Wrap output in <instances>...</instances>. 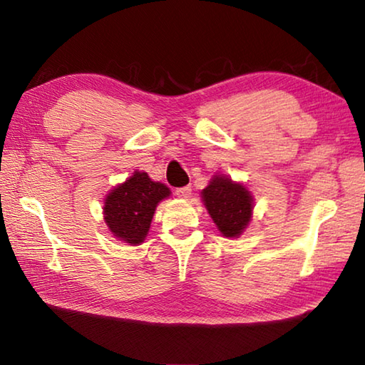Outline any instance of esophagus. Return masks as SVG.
<instances>
[{
	"mask_svg": "<svg viewBox=\"0 0 365 365\" xmlns=\"http://www.w3.org/2000/svg\"><path fill=\"white\" fill-rule=\"evenodd\" d=\"M175 195L178 197H185V200H187V197H190V195H191V187H190V185H187V187L177 188L175 190Z\"/></svg>",
	"mask_w": 365,
	"mask_h": 365,
	"instance_id": "esophagus-1",
	"label": "esophagus"
}]
</instances>
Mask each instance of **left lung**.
I'll list each match as a JSON object with an SVG mask.
<instances>
[{"label":"left lung","instance_id":"left-lung-1","mask_svg":"<svg viewBox=\"0 0 365 365\" xmlns=\"http://www.w3.org/2000/svg\"><path fill=\"white\" fill-rule=\"evenodd\" d=\"M202 200L224 237L242 235L252 211V197L243 185L233 183L224 175H215L202 190Z\"/></svg>","mask_w":365,"mask_h":365}]
</instances>
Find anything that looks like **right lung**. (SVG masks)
<instances>
[{
	"label": "right lung",
	"instance_id": "obj_1",
	"mask_svg": "<svg viewBox=\"0 0 365 365\" xmlns=\"http://www.w3.org/2000/svg\"><path fill=\"white\" fill-rule=\"evenodd\" d=\"M169 195V188L153 182L146 172H135L106 197L104 219L109 230L123 242L140 245L150 230L158 202Z\"/></svg>",
	"mask_w": 365,
	"mask_h": 365
}]
</instances>
